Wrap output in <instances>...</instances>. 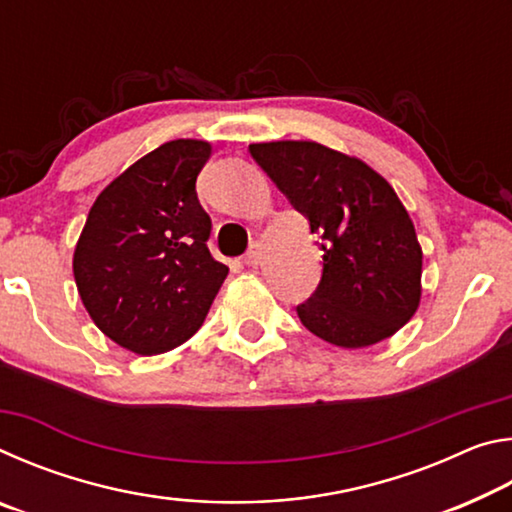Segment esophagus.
<instances>
[{"label": "esophagus", "mask_w": 512, "mask_h": 512, "mask_svg": "<svg viewBox=\"0 0 512 512\" xmlns=\"http://www.w3.org/2000/svg\"><path fill=\"white\" fill-rule=\"evenodd\" d=\"M262 259H264V244H259V241H255V244L248 248L244 262L248 266H259V264H262Z\"/></svg>", "instance_id": "obj_1"}]
</instances>
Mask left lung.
I'll use <instances>...</instances> for the list:
<instances>
[{
	"instance_id": "1",
	"label": "left lung",
	"mask_w": 512,
	"mask_h": 512,
	"mask_svg": "<svg viewBox=\"0 0 512 512\" xmlns=\"http://www.w3.org/2000/svg\"><path fill=\"white\" fill-rule=\"evenodd\" d=\"M273 183L323 237V277L298 316L339 348H368L413 318L422 298V248L384 176L354 155L311 140L250 144Z\"/></svg>"
}]
</instances>
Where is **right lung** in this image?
Here are the masks:
<instances>
[{
  "instance_id": "1",
  "label": "right lung",
  "mask_w": 512,
  "mask_h": 512,
  "mask_svg": "<svg viewBox=\"0 0 512 512\" xmlns=\"http://www.w3.org/2000/svg\"><path fill=\"white\" fill-rule=\"evenodd\" d=\"M205 140H171L131 164L90 207L74 248L79 296L103 334L142 357L201 329L228 266L207 250L212 221L196 178Z\"/></svg>"
}]
</instances>
